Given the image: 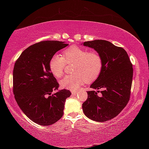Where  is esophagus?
Wrapping results in <instances>:
<instances>
[{"label": "esophagus", "instance_id": "obj_1", "mask_svg": "<svg viewBox=\"0 0 149 149\" xmlns=\"http://www.w3.org/2000/svg\"><path fill=\"white\" fill-rule=\"evenodd\" d=\"M72 93L74 95H75L77 93V91H75V90H72Z\"/></svg>", "mask_w": 149, "mask_h": 149}]
</instances>
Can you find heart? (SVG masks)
<instances>
[{"instance_id": "obj_1", "label": "heart", "mask_w": 149, "mask_h": 149, "mask_svg": "<svg viewBox=\"0 0 149 149\" xmlns=\"http://www.w3.org/2000/svg\"><path fill=\"white\" fill-rule=\"evenodd\" d=\"M75 62L74 73L60 81L62 87L76 90L86 82H91L100 76L103 68V60L99 52L81 47H71L62 52V56L55 54L49 61V69L55 77L62 76L65 64Z\"/></svg>"}]
</instances>
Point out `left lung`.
<instances>
[{"label":"left lung","mask_w":149,"mask_h":149,"mask_svg":"<svg viewBox=\"0 0 149 149\" xmlns=\"http://www.w3.org/2000/svg\"><path fill=\"white\" fill-rule=\"evenodd\" d=\"M84 45L101 55L103 68L91 88L102 91H87L82 104L85 115L96 122H106L116 116L129 102L133 79V65L127 52L105 40L86 41ZM102 93V97L97 96Z\"/></svg>","instance_id":"obj_1"}]
</instances>
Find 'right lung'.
Segmentation results:
<instances>
[{
    "label": "right lung",
    "mask_w": 149,
    "mask_h": 149,
    "mask_svg": "<svg viewBox=\"0 0 149 149\" xmlns=\"http://www.w3.org/2000/svg\"><path fill=\"white\" fill-rule=\"evenodd\" d=\"M68 44L42 41L24 50L15 62L13 93L17 104L33 122L54 124L64 114L65 99L71 92L58 91L59 84L49 69L50 58ZM53 90L57 92L52 94Z\"/></svg>",
    "instance_id": "obj_1"
}]
</instances>
